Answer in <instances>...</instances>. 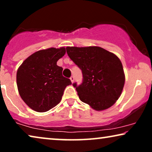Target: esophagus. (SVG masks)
Returning a JSON list of instances; mask_svg holds the SVG:
<instances>
[{"label": "esophagus", "instance_id": "1", "mask_svg": "<svg viewBox=\"0 0 152 152\" xmlns=\"http://www.w3.org/2000/svg\"><path fill=\"white\" fill-rule=\"evenodd\" d=\"M70 80H71L72 83H73V82H74V80H75L74 77H73V76H71V77H70Z\"/></svg>", "mask_w": 152, "mask_h": 152}]
</instances>
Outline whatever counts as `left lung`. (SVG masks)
<instances>
[{
	"mask_svg": "<svg viewBox=\"0 0 152 152\" xmlns=\"http://www.w3.org/2000/svg\"><path fill=\"white\" fill-rule=\"evenodd\" d=\"M70 59L82 70L83 81L74 83L80 100L96 111L111 107L119 98L125 76L119 58L98 46L66 47Z\"/></svg>",
	"mask_w": 152,
	"mask_h": 152,
	"instance_id": "1",
	"label": "left lung"
}]
</instances>
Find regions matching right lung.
Returning <instances> with one entry per match:
<instances>
[{"label": "right lung", "mask_w": 152, "mask_h": 152, "mask_svg": "<svg viewBox=\"0 0 152 152\" xmlns=\"http://www.w3.org/2000/svg\"><path fill=\"white\" fill-rule=\"evenodd\" d=\"M66 48H50L33 53L23 62L16 73L18 93L25 103L37 112H45L61 101L64 89L71 84L62 75L57 62Z\"/></svg>", "instance_id": "obj_1"}]
</instances>
